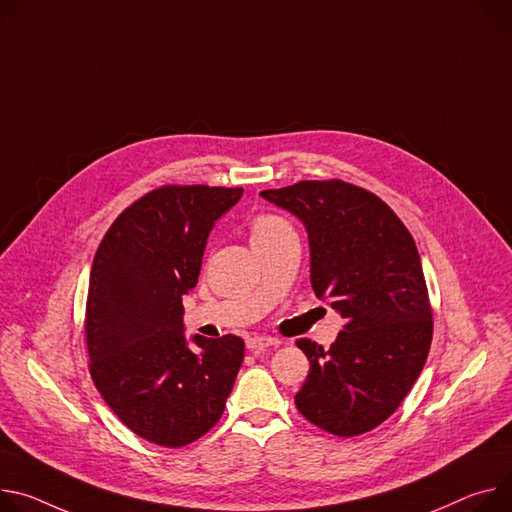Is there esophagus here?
<instances>
[{"label": "esophagus", "instance_id": "1", "mask_svg": "<svg viewBox=\"0 0 512 512\" xmlns=\"http://www.w3.org/2000/svg\"><path fill=\"white\" fill-rule=\"evenodd\" d=\"M277 343H280V341L273 339V337H249L247 339V349L257 353V351H263V349H267L271 345H277Z\"/></svg>", "mask_w": 512, "mask_h": 512}]
</instances>
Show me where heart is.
Listing matches in <instances>:
<instances>
[{
    "label": "heart",
    "mask_w": 512,
    "mask_h": 512,
    "mask_svg": "<svg viewBox=\"0 0 512 512\" xmlns=\"http://www.w3.org/2000/svg\"><path fill=\"white\" fill-rule=\"evenodd\" d=\"M286 228H290V224L280 216H273V214L257 216L251 224V241L271 237V235H275V232H282Z\"/></svg>",
    "instance_id": "1"
}]
</instances>
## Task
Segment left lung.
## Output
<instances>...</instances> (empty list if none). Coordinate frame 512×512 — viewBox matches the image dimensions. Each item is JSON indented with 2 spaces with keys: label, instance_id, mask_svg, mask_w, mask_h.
I'll use <instances>...</instances> for the list:
<instances>
[{
  "label": "left lung",
  "instance_id": "obj_1",
  "mask_svg": "<svg viewBox=\"0 0 512 512\" xmlns=\"http://www.w3.org/2000/svg\"><path fill=\"white\" fill-rule=\"evenodd\" d=\"M261 198L304 224L312 290L345 318L329 351L298 341L310 371L296 406L333 435L367 433L400 406L431 349L416 245L388 204L339 179L300 181Z\"/></svg>",
  "mask_w": 512,
  "mask_h": 512
}]
</instances>
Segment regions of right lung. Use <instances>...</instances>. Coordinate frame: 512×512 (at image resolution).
I'll return each instance as SVG.
<instances>
[{
	"label": "right lung",
	"instance_id": "1",
	"mask_svg": "<svg viewBox=\"0 0 512 512\" xmlns=\"http://www.w3.org/2000/svg\"><path fill=\"white\" fill-rule=\"evenodd\" d=\"M241 188L165 185L126 208L89 273L85 335L91 378L138 437L181 447L208 433L245 357L241 337H185L181 298Z\"/></svg>",
	"mask_w": 512,
	"mask_h": 512
}]
</instances>
